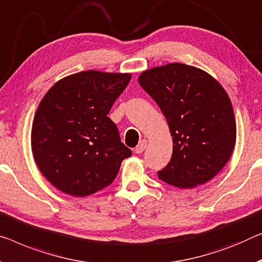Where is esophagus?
Here are the masks:
<instances>
[{
	"label": "esophagus",
	"mask_w": 262,
	"mask_h": 262,
	"mask_svg": "<svg viewBox=\"0 0 262 262\" xmlns=\"http://www.w3.org/2000/svg\"><path fill=\"white\" fill-rule=\"evenodd\" d=\"M146 147H147V140H142V141H140V143L138 144V147L135 148V153L141 154L142 151L146 149Z\"/></svg>",
	"instance_id": "esophagus-1"
}]
</instances>
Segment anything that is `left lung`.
I'll list each match as a JSON object with an SVG mask.
<instances>
[{"label":"left lung","mask_w":262,"mask_h":262,"mask_svg":"<svg viewBox=\"0 0 262 262\" xmlns=\"http://www.w3.org/2000/svg\"><path fill=\"white\" fill-rule=\"evenodd\" d=\"M139 83L168 122L173 154L160 180L179 188L204 185L233 153L236 124L232 102L219 82L204 70L169 63L143 72Z\"/></svg>","instance_id":"8db88e82"}]
</instances>
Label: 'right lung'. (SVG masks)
Masks as SVG:
<instances>
[{
	"mask_svg": "<svg viewBox=\"0 0 262 262\" xmlns=\"http://www.w3.org/2000/svg\"><path fill=\"white\" fill-rule=\"evenodd\" d=\"M130 74L85 70L57 81L38 104L31 150L38 169L66 194L87 196L114 181L132 150L108 118Z\"/></svg>",
	"mask_w": 262,
	"mask_h": 262,
	"instance_id": "obj_1",
	"label": "right lung"
}]
</instances>
